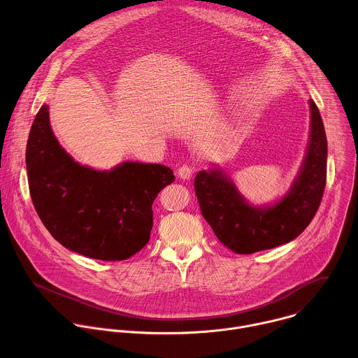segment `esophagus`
<instances>
[{
  "instance_id": "esophagus-1",
  "label": "esophagus",
  "mask_w": 358,
  "mask_h": 358,
  "mask_svg": "<svg viewBox=\"0 0 358 358\" xmlns=\"http://www.w3.org/2000/svg\"><path fill=\"white\" fill-rule=\"evenodd\" d=\"M193 168L192 166H189V165H182L179 169H178V176L180 178V179H190L192 176H193Z\"/></svg>"
}]
</instances>
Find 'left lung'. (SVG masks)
Listing matches in <instances>:
<instances>
[{"label": "left lung", "instance_id": "obj_1", "mask_svg": "<svg viewBox=\"0 0 358 358\" xmlns=\"http://www.w3.org/2000/svg\"><path fill=\"white\" fill-rule=\"evenodd\" d=\"M310 104V136L303 165L279 201L257 207L245 201L222 169L200 171L194 192L204 220L227 248L252 254L296 238L312 222L326 186L327 139L320 113Z\"/></svg>", "mask_w": 358, "mask_h": 358}]
</instances>
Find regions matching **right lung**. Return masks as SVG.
<instances>
[{"label":"right lung","instance_id":"1","mask_svg":"<svg viewBox=\"0 0 358 358\" xmlns=\"http://www.w3.org/2000/svg\"><path fill=\"white\" fill-rule=\"evenodd\" d=\"M27 171L35 210L52 237L103 261L127 259L147 245L152 203L175 180L158 164L127 161L108 172L78 164L53 135L46 104L31 127Z\"/></svg>","mask_w":358,"mask_h":358}]
</instances>
